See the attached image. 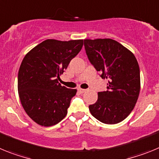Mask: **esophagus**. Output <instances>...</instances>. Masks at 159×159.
<instances>
[{"mask_svg":"<svg viewBox=\"0 0 159 159\" xmlns=\"http://www.w3.org/2000/svg\"><path fill=\"white\" fill-rule=\"evenodd\" d=\"M78 91H79L80 93H85V91H86V89H81V88H80V89H78Z\"/></svg>","mask_w":159,"mask_h":159,"instance_id":"esophagus-1","label":"esophagus"}]
</instances>
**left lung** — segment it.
I'll return each mask as SVG.
<instances>
[{
	"label": "left lung",
	"instance_id": "left-lung-1",
	"mask_svg": "<svg viewBox=\"0 0 159 159\" xmlns=\"http://www.w3.org/2000/svg\"><path fill=\"white\" fill-rule=\"evenodd\" d=\"M84 45L91 64L102 78L108 79V89L98 92L89 111L103 123L121 122L134 110L140 93L137 59L127 48L110 38L85 39Z\"/></svg>",
	"mask_w": 159,
	"mask_h": 159
}]
</instances>
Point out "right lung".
Wrapping results in <instances>:
<instances>
[{
  "mask_svg": "<svg viewBox=\"0 0 159 159\" xmlns=\"http://www.w3.org/2000/svg\"><path fill=\"white\" fill-rule=\"evenodd\" d=\"M82 45L83 40L47 39L23 58L17 79L19 98L26 114L38 125H56L67 114L77 89L62 86L58 79Z\"/></svg>",
  "mask_w": 159,
  "mask_h": 159,
  "instance_id": "obj_1",
  "label": "right lung"
}]
</instances>
